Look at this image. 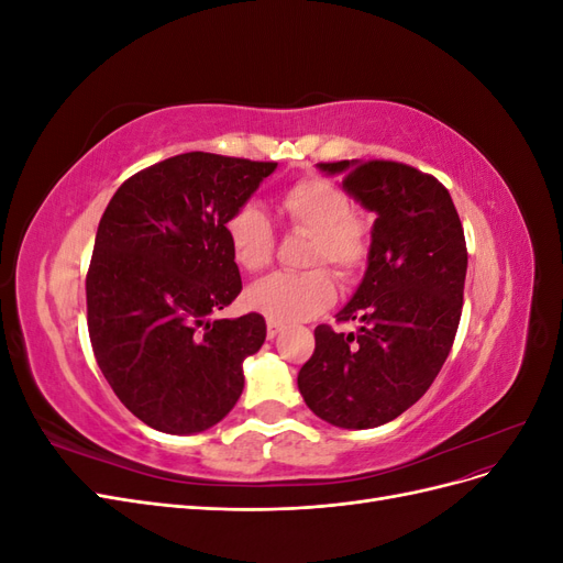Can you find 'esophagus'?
<instances>
[{"label": "esophagus", "mask_w": 563, "mask_h": 563, "mask_svg": "<svg viewBox=\"0 0 563 563\" xmlns=\"http://www.w3.org/2000/svg\"><path fill=\"white\" fill-rule=\"evenodd\" d=\"M279 333H282V327H279V323H275V321H267V338H269V340H275Z\"/></svg>", "instance_id": "obj_1"}]
</instances>
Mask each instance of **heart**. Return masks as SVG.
Listing matches in <instances>:
<instances>
[{
	"instance_id": "heart-1",
	"label": "heart",
	"mask_w": 563,
	"mask_h": 563,
	"mask_svg": "<svg viewBox=\"0 0 563 563\" xmlns=\"http://www.w3.org/2000/svg\"><path fill=\"white\" fill-rule=\"evenodd\" d=\"M279 211L288 228L310 234L302 265H329L340 279H352L371 255V225L352 213L350 197L335 183L305 176L279 197ZM234 263L246 272H261L275 255V230L255 203H244L225 223ZM335 284L327 269L314 267L298 275L277 272L255 282L246 291L249 308L275 323H298L331 308Z\"/></svg>"
}]
</instances>
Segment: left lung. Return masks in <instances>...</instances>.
<instances>
[{
  "mask_svg": "<svg viewBox=\"0 0 563 563\" xmlns=\"http://www.w3.org/2000/svg\"><path fill=\"white\" fill-rule=\"evenodd\" d=\"M343 176L350 197L378 218L364 279L338 321L314 329V354L298 373L310 411L335 428H378L411 408L453 347L467 275L465 232L434 176L385 159L317 164Z\"/></svg>",
  "mask_w": 563,
  "mask_h": 563,
  "instance_id": "1",
  "label": "left lung"
}]
</instances>
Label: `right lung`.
<instances>
[{
  "instance_id": "obj_1",
  "label": "right lung",
  "mask_w": 563,
  "mask_h": 563,
  "mask_svg": "<svg viewBox=\"0 0 563 563\" xmlns=\"http://www.w3.org/2000/svg\"><path fill=\"white\" fill-rule=\"evenodd\" d=\"M275 168L185 152L122 183L100 218L87 275L91 347L119 401L152 430L203 432L242 397V364L265 343V319L211 314L242 291L228 218Z\"/></svg>"
}]
</instances>
